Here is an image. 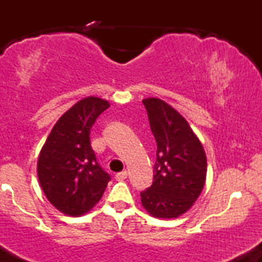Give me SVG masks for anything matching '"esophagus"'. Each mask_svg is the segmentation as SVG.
I'll use <instances>...</instances> for the list:
<instances>
[{"instance_id": "1", "label": "esophagus", "mask_w": 262, "mask_h": 262, "mask_svg": "<svg viewBox=\"0 0 262 262\" xmlns=\"http://www.w3.org/2000/svg\"><path fill=\"white\" fill-rule=\"evenodd\" d=\"M127 176H128V172L127 171H122V172H118L116 175V180L117 181H123V180H125L127 179Z\"/></svg>"}]
</instances>
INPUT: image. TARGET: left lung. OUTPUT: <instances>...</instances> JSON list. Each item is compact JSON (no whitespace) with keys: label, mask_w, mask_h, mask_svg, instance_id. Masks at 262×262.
Wrapping results in <instances>:
<instances>
[{"label":"left lung","mask_w":262,"mask_h":262,"mask_svg":"<svg viewBox=\"0 0 262 262\" xmlns=\"http://www.w3.org/2000/svg\"><path fill=\"white\" fill-rule=\"evenodd\" d=\"M154 134L156 161L152 185L140 193L144 209L159 219L177 218L193 206L204 187L207 158L188 122L156 97L143 100Z\"/></svg>","instance_id":"obj_1"}]
</instances>
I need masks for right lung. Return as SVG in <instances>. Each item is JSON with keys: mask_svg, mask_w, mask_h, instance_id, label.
I'll use <instances>...</instances> for the list:
<instances>
[{"mask_svg": "<svg viewBox=\"0 0 262 262\" xmlns=\"http://www.w3.org/2000/svg\"><path fill=\"white\" fill-rule=\"evenodd\" d=\"M110 107L89 96L69 108L55 123L39 152L37 173L50 203L69 217H81L103 196L110 175L96 161L90 130Z\"/></svg>", "mask_w": 262, "mask_h": 262, "instance_id": "add662e5", "label": "right lung"}]
</instances>
